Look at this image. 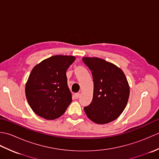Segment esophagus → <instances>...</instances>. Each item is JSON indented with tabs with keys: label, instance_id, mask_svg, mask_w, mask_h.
Here are the masks:
<instances>
[{
	"label": "esophagus",
	"instance_id": "1",
	"mask_svg": "<svg viewBox=\"0 0 159 159\" xmlns=\"http://www.w3.org/2000/svg\"><path fill=\"white\" fill-rule=\"evenodd\" d=\"M79 96H80V93H76L74 94V97H75L76 99L79 98Z\"/></svg>",
	"mask_w": 159,
	"mask_h": 159
}]
</instances>
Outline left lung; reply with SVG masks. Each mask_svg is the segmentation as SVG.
Listing matches in <instances>:
<instances>
[{
    "instance_id": "8db88e82",
    "label": "left lung",
    "mask_w": 159,
    "mask_h": 159,
    "mask_svg": "<svg viewBox=\"0 0 159 159\" xmlns=\"http://www.w3.org/2000/svg\"><path fill=\"white\" fill-rule=\"evenodd\" d=\"M83 61L92 72L93 80L92 101L84 107L87 116L100 124L116 120L126 107L130 94L123 71L98 57H83Z\"/></svg>"
}]
</instances>
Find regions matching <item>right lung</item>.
Wrapping results in <instances>:
<instances>
[{
  "label": "right lung",
  "mask_w": 159,
  "mask_h": 159,
  "mask_svg": "<svg viewBox=\"0 0 159 159\" xmlns=\"http://www.w3.org/2000/svg\"><path fill=\"white\" fill-rule=\"evenodd\" d=\"M75 59L74 56L55 55L33 67L25 93L29 106L38 116L51 120L65 113L72 101L66 72Z\"/></svg>",
  "instance_id": "obj_1"
}]
</instances>
